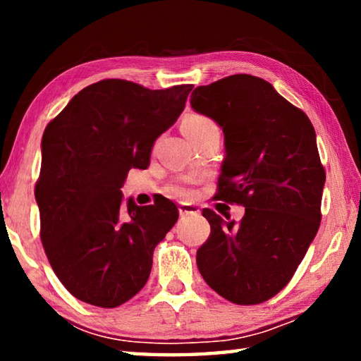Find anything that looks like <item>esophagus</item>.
Listing matches in <instances>:
<instances>
[{
  "instance_id": "esophagus-1",
  "label": "esophagus",
  "mask_w": 361,
  "mask_h": 361,
  "mask_svg": "<svg viewBox=\"0 0 361 361\" xmlns=\"http://www.w3.org/2000/svg\"><path fill=\"white\" fill-rule=\"evenodd\" d=\"M178 210H180V216L181 218L189 216V215H199V213H200L199 207L195 205V204H180Z\"/></svg>"
}]
</instances>
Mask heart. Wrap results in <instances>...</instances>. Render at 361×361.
I'll use <instances>...</instances> for the list:
<instances>
[{
    "label": "heart",
    "mask_w": 361,
    "mask_h": 361,
    "mask_svg": "<svg viewBox=\"0 0 361 361\" xmlns=\"http://www.w3.org/2000/svg\"><path fill=\"white\" fill-rule=\"evenodd\" d=\"M216 124L213 122L210 118H207V116L202 114H189L183 121V132L186 133V135H191V133H197V132H202L204 129H209V127H215ZM170 194L175 195V197H188L189 194H191V181L189 180H180L173 183L172 186H170Z\"/></svg>",
    "instance_id": "obj_1"
}]
</instances>
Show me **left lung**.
Here are the masks:
<instances>
[{"label": "left lung", "instance_id": "left-lung-1", "mask_svg": "<svg viewBox=\"0 0 361 361\" xmlns=\"http://www.w3.org/2000/svg\"><path fill=\"white\" fill-rule=\"evenodd\" d=\"M191 106L224 133L218 199L245 207L239 224L204 209L212 232L199 272L231 302H264L290 282L320 226L325 170L314 126L252 75L195 87Z\"/></svg>", "mask_w": 361, "mask_h": 361}]
</instances>
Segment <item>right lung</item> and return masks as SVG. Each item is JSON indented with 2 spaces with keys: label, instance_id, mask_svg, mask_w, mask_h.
I'll return each mask as SVG.
<instances>
[{
  "label": "right lung",
  "instance_id": "1",
  "mask_svg": "<svg viewBox=\"0 0 361 361\" xmlns=\"http://www.w3.org/2000/svg\"><path fill=\"white\" fill-rule=\"evenodd\" d=\"M191 84L151 90L103 79L78 92L49 122L35 188L41 242L73 296L118 307L148 282L152 253L178 219L166 197L122 204L130 169L149 166L156 138L178 119Z\"/></svg>",
  "mask_w": 361,
  "mask_h": 361
}]
</instances>
